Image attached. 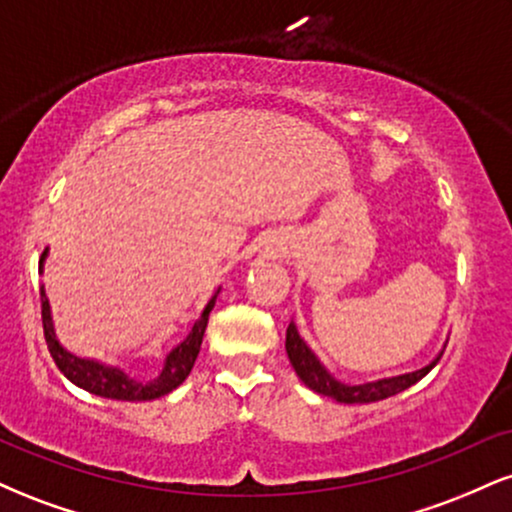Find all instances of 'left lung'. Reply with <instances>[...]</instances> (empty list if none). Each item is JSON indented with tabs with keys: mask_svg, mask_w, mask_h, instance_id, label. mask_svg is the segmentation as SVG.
Returning a JSON list of instances; mask_svg holds the SVG:
<instances>
[{
	"mask_svg": "<svg viewBox=\"0 0 512 512\" xmlns=\"http://www.w3.org/2000/svg\"><path fill=\"white\" fill-rule=\"evenodd\" d=\"M286 354H289V361L293 370H296V375L310 387V390H315L317 395L332 397L344 404L380 402V399L397 395V392L407 390V387L419 383L428 370L440 361V356H443L440 354L436 361L428 363L426 368L414 370V373H407V375H397V378H385V380H378V383H366V385H344L339 383V380H334L332 375L320 366V361L310 354V349L305 346L303 339L298 337L296 327L293 325H289V330H286Z\"/></svg>",
	"mask_w": 512,
	"mask_h": 512,
	"instance_id": "obj_1",
	"label": "left lung"
}]
</instances>
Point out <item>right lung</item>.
<instances>
[{"mask_svg": "<svg viewBox=\"0 0 512 512\" xmlns=\"http://www.w3.org/2000/svg\"><path fill=\"white\" fill-rule=\"evenodd\" d=\"M43 257H45V252H43ZM43 257H40V264H43ZM211 308H214V298H211L207 308H204L202 317L195 322L190 337H187L185 342L178 346V349L170 351L163 373L158 375L156 380H151V383H137V380L127 378L122 370L101 366V363L88 361V358L72 356L69 351H64L62 346L57 344L55 334H52L48 298H45L43 289H40V317H43L45 342H48V351H50L52 361L57 363V368H60L74 385L84 387V390L93 392V395L108 397V399H122V402H149V399H158V397L168 395V392H173L175 387L182 385V380L190 375V370L197 361L199 346H202Z\"/></svg>", "mask_w": 512, "mask_h": 512, "instance_id": "obj_1", "label": "right lung"}]
</instances>
